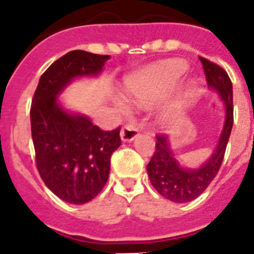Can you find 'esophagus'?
<instances>
[{"instance_id":"esophagus-1","label":"esophagus","mask_w":254,"mask_h":254,"mask_svg":"<svg viewBox=\"0 0 254 254\" xmlns=\"http://www.w3.org/2000/svg\"><path fill=\"white\" fill-rule=\"evenodd\" d=\"M137 133H139V129L135 127L133 125L128 123V125H126L121 131V139L123 141H132L135 137L137 136Z\"/></svg>"}]
</instances>
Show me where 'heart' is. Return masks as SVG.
I'll use <instances>...</instances> for the list:
<instances>
[{"label":"heart","instance_id":"heart-1","mask_svg":"<svg viewBox=\"0 0 254 254\" xmlns=\"http://www.w3.org/2000/svg\"><path fill=\"white\" fill-rule=\"evenodd\" d=\"M186 69V63L181 60H170L148 68L127 80L126 94L131 102L140 106H149L169 94ZM118 105L122 110H127V105L123 101H118Z\"/></svg>","mask_w":254,"mask_h":254}]
</instances>
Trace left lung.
Returning <instances> with one entry per match:
<instances>
[{"mask_svg":"<svg viewBox=\"0 0 254 254\" xmlns=\"http://www.w3.org/2000/svg\"><path fill=\"white\" fill-rule=\"evenodd\" d=\"M199 59L203 65L208 88L215 90L222 98L223 106L226 110V118H224L222 133L219 136L216 147L212 151V155L199 168L182 166L172 149L169 136L165 135L156 136L157 139L156 151L147 165L148 177L151 180L153 188L164 198L176 203H185L198 198L207 189L211 181L216 177L224 159L227 143L232 131V82L223 68L207 59Z\"/></svg>","mask_w":254,"mask_h":254,"instance_id":"1","label":"left lung"}]
</instances>
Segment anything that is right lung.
Returning <instances> with one entry per match:
<instances>
[{"label":"right lung","mask_w":254,"mask_h":254,"mask_svg":"<svg viewBox=\"0 0 254 254\" xmlns=\"http://www.w3.org/2000/svg\"><path fill=\"white\" fill-rule=\"evenodd\" d=\"M109 55L70 51L42 74L30 118L36 166L46 186L66 203L84 204L106 185L121 127L102 131L86 115L63 107L59 95L80 77L102 72Z\"/></svg>","instance_id":"add662e5"}]
</instances>
